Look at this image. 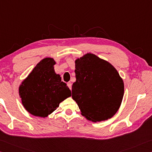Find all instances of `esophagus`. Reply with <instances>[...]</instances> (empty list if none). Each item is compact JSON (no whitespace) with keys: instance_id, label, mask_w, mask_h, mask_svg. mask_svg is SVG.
I'll return each instance as SVG.
<instances>
[{"instance_id":"34e87169","label":"esophagus","mask_w":152,"mask_h":152,"mask_svg":"<svg viewBox=\"0 0 152 152\" xmlns=\"http://www.w3.org/2000/svg\"><path fill=\"white\" fill-rule=\"evenodd\" d=\"M67 86H68V87L69 89H70L71 90V87H72V84H71V82H68L67 83Z\"/></svg>"}]
</instances>
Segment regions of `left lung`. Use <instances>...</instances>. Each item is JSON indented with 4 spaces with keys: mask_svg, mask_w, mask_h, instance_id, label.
Segmentation results:
<instances>
[{
    "mask_svg": "<svg viewBox=\"0 0 152 152\" xmlns=\"http://www.w3.org/2000/svg\"><path fill=\"white\" fill-rule=\"evenodd\" d=\"M72 98L81 115L93 122L107 120L120 107L124 83L110 63L93 53L77 58Z\"/></svg>",
    "mask_w": 152,
    "mask_h": 152,
    "instance_id": "left-lung-1",
    "label": "left lung"
}]
</instances>
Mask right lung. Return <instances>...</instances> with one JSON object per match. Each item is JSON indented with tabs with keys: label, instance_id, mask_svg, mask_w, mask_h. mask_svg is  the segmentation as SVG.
Wrapping results in <instances>:
<instances>
[{
	"label": "right lung",
	"instance_id": "right-lung-1",
	"mask_svg": "<svg viewBox=\"0 0 152 152\" xmlns=\"http://www.w3.org/2000/svg\"><path fill=\"white\" fill-rule=\"evenodd\" d=\"M55 64L53 58L42 59L18 87L24 108L34 116L46 118L71 97V90L55 73Z\"/></svg>",
	"mask_w": 152,
	"mask_h": 152
}]
</instances>
